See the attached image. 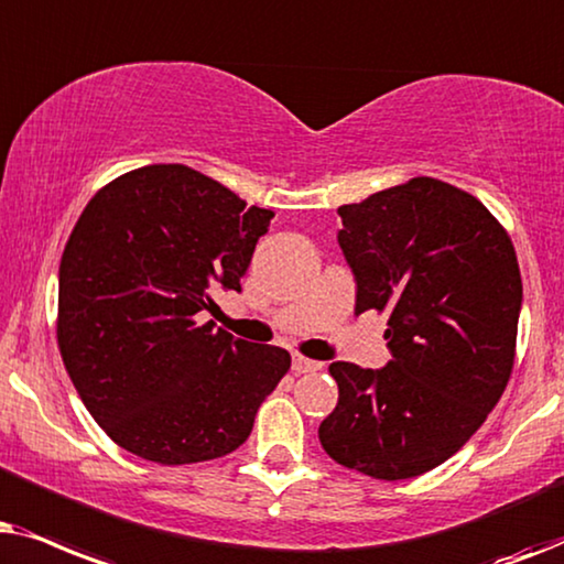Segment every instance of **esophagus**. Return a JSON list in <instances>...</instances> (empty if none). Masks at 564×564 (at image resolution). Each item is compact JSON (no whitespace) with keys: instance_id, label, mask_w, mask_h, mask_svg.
Returning a JSON list of instances; mask_svg holds the SVG:
<instances>
[{"instance_id":"1","label":"esophagus","mask_w":564,"mask_h":564,"mask_svg":"<svg viewBox=\"0 0 564 564\" xmlns=\"http://www.w3.org/2000/svg\"><path fill=\"white\" fill-rule=\"evenodd\" d=\"M291 371H294V373H314V371H322V364H319V360H312V358H304V356H294V358H291Z\"/></svg>"}]
</instances>
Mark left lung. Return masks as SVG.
<instances>
[{"label": "left lung", "mask_w": 564, "mask_h": 564, "mask_svg": "<svg viewBox=\"0 0 564 564\" xmlns=\"http://www.w3.org/2000/svg\"><path fill=\"white\" fill-rule=\"evenodd\" d=\"M356 314H387L384 369L335 360L337 408L322 448L373 479H410L454 456L513 371L521 270L508 231L475 195L435 177L337 208Z\"/></svg>", "instance_id": "1"}]
</instances>
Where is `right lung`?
Instances as JSON below:
<instances>
[{"label":"right lung","instance_id":"1","mask_svg":"<svg viewBox=\"0 0 564 564\" xmlns=\"http://www.w3.org/2000/svg\"><path fill=\"white\" fill-rule=\"evenodd\" d=\"M273 212L185 164H147L95 193L58 268L56 337L95 423L156 464L227 456L252 433L289 350L214 329Z\"/></svg>","mask_w":564,"mask_h":564}]
</instances>
